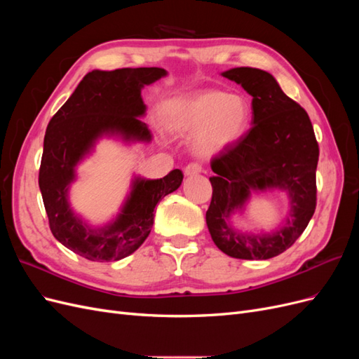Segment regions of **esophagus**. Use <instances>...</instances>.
<instances>
[{"label": "esophagus", "mask_w": 359, "mask_h": 359, "mask_svg": "<svg viewBox=\"0 0 359 359\" xmlns=\"http://www.w3.org/2000/svg\"><path fill=\"white\" fill-rule=\"evenodd\" d=\"M202 172V166L198 165V163H190V165L186 166V169H184V173H186L187 177H191V175H198V173Z\"/></svg>", "instance_id": "1"}]
</instances>
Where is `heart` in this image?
Instances as JSON below:
<instances>
[{
    "label": "heart",
    "instance_id": "heart-1",
    "mask_svg": "<svg viewBox=\"0 0 359 359\" xmlns=\"http://www.w3.org/2000/svg\"><path fill=\"white\" fill-rule=\"evenodd\" d=\"M163 121L173 133L191 135L193 151L211 158L235 147L250 123V106L243 95L203 91L166 103Z\"/></svg>",
    "mask_w": 359,
    "mask_h": 359
}]
</instances>
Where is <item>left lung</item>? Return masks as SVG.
<instances>
[{"instance_id":"1","label":"left lung","mask_w":359,"mask_h":359,"mask_svg":"<svg viewBox=\"0 0 359 359\" xmlns=\"http://www.w3.org/2000/svg\"><path fill=\"white\" fill-rule=\"evenodd\" d=\"M222 76L253 97L252 128L231 149L211 160L212 199L206 224L214 244L236 259L278 256L306 231L316 210L319 145L307 112L281 91L273 74L236 67ZM285 189L291 199L287 223L271 234H243L230 224L252 191Z\"/></svg>"}]
</instances>
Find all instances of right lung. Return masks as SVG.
I'll use <instances>...</instances> for the list:
<instances>
[{
	"mask_svg": "<svg viewBox=\"0 0 359 359\" xmlns=\"http://www.w3.org/2000/svg\"><path fill=\"white\" fill-rule=\"evenodd\" d=\"M163 76L166 70L158 67L93 70L48 124L39 186L50 232L64 247L93 262L119 260L136 252L153 227L157 202L182 182L180 169L160 180L135 178L121 212L103 227H90L69 203L76 166L97 139L119 136L126 142H149L151 132L139 118L147 111L140 91Z\"/></svg>",
	"mask_w": 359,
	"mask_h": 359,
	"instance_id": "obj_1",
	"label": "right lung"
}]
</instances>
